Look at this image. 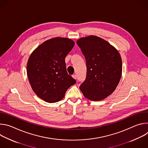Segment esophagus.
<instances>
[{"instance_id": "34e87169", "label": "esophagus", "mask_w": 148, "mask_h": 148, "mask_svg": "<svg viewBox=\"0 0 148 148\" xmlns=\"http://www.w3.org/2000/svg\"><path fill=\"white\" fill-rule=\"evenodd\" d=\"M73 77L74 78V79H77V75H75V74H74V75H73Z\"/></svg>"}]
</instances>
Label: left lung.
Masks as SVG:
<instances>
[{"mask_svg":"<svg viewBox=\"0 0 148 148\" xmlns=\"http://www.w3.org/2000/svg\"><path fill=\"white\" fill-rule=\"evenodd\" d=\"M77 44L87 66V77L79 89L88 99H103L115 91L121 78V56L108 42L95 36L82 37Z\"/></svg>","mask_w":148,"mask_h":148,"instance_id":"8db88e82","label":"left lung"}]
</instances>
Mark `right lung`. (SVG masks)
I'll return each instance as SVG.
<instances>
[{
    "instance_id": "right-lung-1",
    "label": "right lung",
    "mask_w": 148,
    "mask_h": 148,
    "mask_svg": "<svg viewBox=\"0 0 148 148\" xmlns=\"http://www.w3.org/2000/svg\"><path fill=\"white\" fill-rule=\"evenodd\" d=\"M67 38L48 40L31 54L27 74L35 94L47 102H56L64 98L66 91L75 84L67 72L65 58L74 46Z\"/></svg>"
}]
</instances>
